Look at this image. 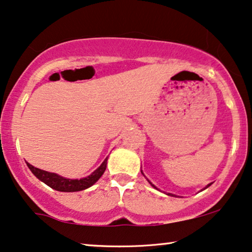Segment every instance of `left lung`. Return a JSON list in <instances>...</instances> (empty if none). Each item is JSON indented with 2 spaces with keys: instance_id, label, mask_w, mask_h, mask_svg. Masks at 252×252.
Here are the masks:
<instances>
[{
  "instance_id": "obj_1",
  "label": "left lung",
  "mask_w": 252,
  "mask_h": 252,
  "mask_svg": "<svg viewBox=\"0 0 252 252\" xmlns=\"http://www.w3.org/2000/svg\"><path fill=\"white\" fill-rule=\"evenodd\" d=\"M142 173H143V172H142ZM147 181H149V180H147ZM149 182H150V181H149ZM150 184H151V186H152L153 188H156V187H154V186H153V184H152V183H151V182H150ZM210 186H211V184H209V186H207L206 188H209ZM156 189H157V188H156ZM167 194H168V196H174V194H172V193H167Z\"/></svg>"
}]
</instances>
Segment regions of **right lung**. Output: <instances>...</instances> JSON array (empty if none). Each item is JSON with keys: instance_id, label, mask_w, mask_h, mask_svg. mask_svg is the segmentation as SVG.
Segmentation results:
<instances>
[{"instance_id": "1", "label": "right lung", "mask_w": 252, "mask_h": 252, "mask_svg": "<svg viewBox=\"0 0 252 252\" xmlns=\"http://www.w3.org/2000/svg\"><path fill=\"white\" fill-rule=\"evenodd\" d=\"M26 165H28L30 170H31V172L34 174L40 181H42L43 183L52 188V189L62 191V192H75V191H82V190L87 189V188L92 187L93 184H94L96 181L102 176V174L105 173L106 170L107 158L101 165H100L99 168H96L91 175L84 177V179H80V180L65 179V177L60 176L55 173H49V172H46V170L35 168L34 166L30 165L29 162H26Z\"/></svg>"}]
</instances>
